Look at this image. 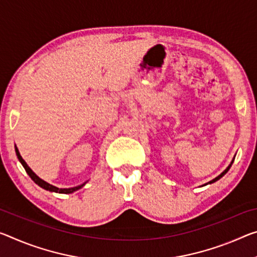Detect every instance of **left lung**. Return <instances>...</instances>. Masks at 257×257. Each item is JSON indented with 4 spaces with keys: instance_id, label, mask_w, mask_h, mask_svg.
<instances>
[{
    "instance_id": "obj_1",
    "label": "left lung",
    "mask_w": 257,
    "mask_h": 257,
    "mask_svg": "<svg viewBox=\"0 0 257 257\" xmlns=\"http://www.w3.org/2000/svg\"><path fill=\"white\" fill-rule=\"evenodd\" d=\"M232 162H233V161H232ZM230 168H231V165H230L229 167H227V168H226L225 170H224V172H223V173H222L221 175H219V176H217L216 178H214V180H213V181H210L209 183H214V182H216V181H218V180H219V178H221V177H223V176H224V175H225V174H226L227 172H229V169H230Z\"/></svg>"
}]
</instances>
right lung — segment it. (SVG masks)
<instances>
[{
    "label": "right lung",
    "instance_id": "add662e5",
    "mask_svg": "<svg viewBox=\"0 0 257 257\" xmlns=\"http://www.w3.org/2000/svg\"><path fill=\"white\" fill-rule=\"evenodd\" d=\"M16 154H17L19 161L22 162V165L24 166V168H25L26 173H27L28 175H30V177L32 178V180H33L39 186L43 187L44 190L51 191V192H59V193L67 194V193L74 192V191H77L79 189H81V187L85 185V183H83V184H81V185H79V186H75V187H70V189H58V187H56V186H54V185L49 184V183H47V182H44L43 180H41V178H40L39 176H36V175H35L33 172H32V169L30 168V167L27 166L25 160H24V159L22 158V156H20V153H19V151H18V149H17V146H16Z\"/></svg>",
    "mask_w": 257,
    "mask_h": 257
}]
</instances>
